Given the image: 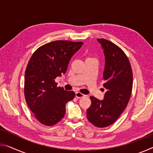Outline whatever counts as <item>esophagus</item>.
<instances>
[{"instance_id": "esophagus-1", "label": "esophagus", "mask_w": 153, "mask_h": 153, "mask_svg": "<svg viewBox=\"0 0 153 153\" xmlns=\"http://www.w3.org/2000/svg\"><path fill=\"white\" fill-rule=\"evenodd\" d=\"M84 97H85L84 94H82L81 92H76V97L77 98H83Z\"/></svg>"}]
</instances>
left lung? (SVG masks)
Listing matches in <instances>:
<instances>
[{
    "label": "left lung",
    "mask_w": 153,
    "mask_h": 153,
    "mask_svg": "<svg viewBox=\"0 0 153 153\" xmlns=\"http://www.w3.org/2000/svg\"><path fill=\"white\" fill-rule=\"evenodd\" d=\"M105 56L102 79L107 89L104 99L90 97L92 103L87 109V118L98 128H105L115 122L126 109L131 97L133 75L126 53L115 44L104 38H98Z\"/></svg>",
    "instance_id": "obj_1"
}]
</instances>
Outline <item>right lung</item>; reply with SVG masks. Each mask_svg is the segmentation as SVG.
<instances>
[{"label":"right lung","instance_id":"add662e5","mask_svg":"<svg viewBox=\"0 0 153 153\" xmlns=\"http://www.w3.org/2000/svg\"><path fill=\"white\" fill-rule=\"evenodd\" d=\"M82 42L56 40L38 48L31 56L25 69V101L37 120L51 126L65 114V105L75 92L57 87L55 79L67 71L71 58L81 48Z\"/></svg>","mask_w":153,"mask_h":153}]
</instances>
